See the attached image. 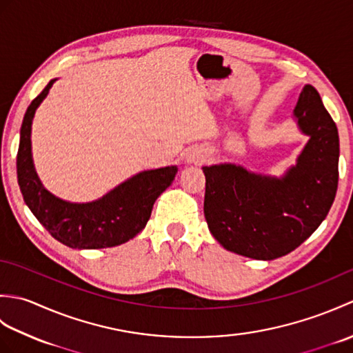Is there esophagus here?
Listing matches in <instances>:
<instances>
[{
    "label": "esophagus",
    "instance_id": "34e87169",
    "mask_svg": "<svg viewBox=\"0 0 353 353\" xmlns=\"http://www.w3.org/2000/svg\"><path fill=\"white\" fill-rule=\"evenodd\" d=\"M206 159V154L205 153H192L191 156H190V162H194V163H200V162H203Z\"/></svg>",
    "mask_w": 353,
    "mask_h": 353
}]
</instances>
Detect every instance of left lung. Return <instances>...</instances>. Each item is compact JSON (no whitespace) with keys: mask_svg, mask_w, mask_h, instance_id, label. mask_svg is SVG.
I'll return each mask as SVG.
<instances>
[{"mask_svg":"<svg viewBox=\"0 0 353 353\" xmlns=\"http://www.w3.org/2000/svg\"><path fill=\"white\" fill-rule=\"evenodd\" d=\"M294 115L310 141L283 179L236 165L203 167L205 219L224 249L253 259L281 258L310 238L331 209L339 186V130L311 85Z\"/></svg>","mask_w":353,"mask_h":353,"instance_id":"1","label":"left lung"}]
</instances>
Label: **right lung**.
Instances as JSON below:
<instances>
[{
	"mask_svg": "<svg viewBox=\"0 0 353 353\" xmlns=\"http://www.w3.org/2000/svg\"><path fill=\"white\" fill-rule=\"evenodd\" d=\"M56 80L30 103L21 125L17 156L18 183L26 203L57 241L72 249H104L129 241L145 228L156 199L174 181L177 168L142 171L92 203H70L41 185L32 161V121L34 110Z\"/></svg>",
	"mask_w": 353,
	"mask_h": 353,
	"instance_id": "add662e5",
	"label": "right lung"
}]
</instances>
